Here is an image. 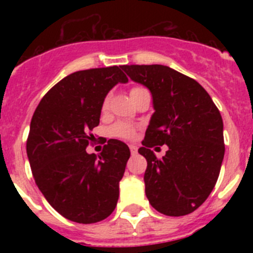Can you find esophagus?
I'll return each mask as SVG.
<instances>
[{"instance_id":"1","label":"esophagus","mask_w":253,"mask_h":253,"mask_svg":"<svg viewBox=\"0 0 253 253\" xmlns=\"http://www.w3.org/2000/svg\"><path fill=\"white\" fill-rule=\"evenodd\" d=\"M129 148H130V153L131 154H137V152H138L137 146H134V144H130V146H129Z\"/></svg>"}]
</instances>
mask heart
I'll use <instances>...</instances> for the list:
<instances>
[{
  "instance_id": "obj_1",
  "label": "heart",
  "mask_w": 253,
  "mask_h": 253,
  "mask_svg": "<svg viewBox=\"0 0 253 253\" xmlns=\"http://www.w3.org/2000/svg\"><path fill=\"white\" fill-rule=\"evenodd\" d=\"M140 90H143V87H139V86L133 87V88L130 90V95L131 93L138 92V91ZM107 105H109V96L105 97L104 102H102V109H106ZM110 133L111 135H114V137L123 138V139H130V138H133L134 135H135V128H134L133 125L128 124V123L120 122V123H116V124H114L113 126H111Z\"/></svg>"
}]
</instances>
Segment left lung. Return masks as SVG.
<instances>
[{
    "label": "left lung",
    "instance_id": "obj_1",
    "mask_svg": "<svg viewBox=\"0 0 253 253\" xmlns=\"http://www.w3.org/2000/svg\"><path fill=\"white\" fill-rule=\"evenodd\" d=\"M122 68L153 97L154 114L138 149L147 160V198L165 215L193 213L210 195L222 167V115L202 84L175 69L161 64ZM163 144L169 151L157 159L150 148Z\"/></svg>",
    "mask_w": 253,
    "mask_h": 253
}]
</instances>
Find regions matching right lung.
Wrapping results in <instances>:
<instances>
[{"label": "right lung", "instance_id": "obj_1", "mask_svg": "<svg viewBox=\"0 0 253 253\" xmlns=\"http://www.w3.org/2000/svg\"><path fill=\"white\" fill-rule=\"evenodd\" d=\"M119 82L128 77L118 66L72 73L44 95L31 119L26 153L34 180L46 202L72 222L104 220L119 199L129 147L110 139L99 157L86 152L102 102Z\"/></svg>", "mask_w": 253, "mask_h": 253}]
</instances>
